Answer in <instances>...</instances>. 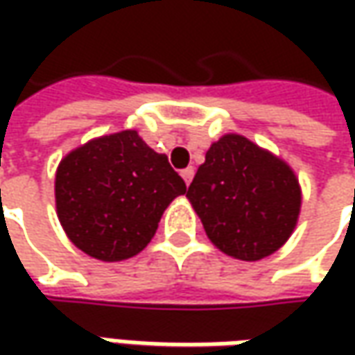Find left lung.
<instances>
[{
    "instance_id": "left-lung-1",
    "label": "left lung",
    "mask_w": 355,
    "mask_h": 355,
    "mask_svg": "<svg viewBox=\"0 0 355 355\" xmlns=\"http://www.w3.org/2000/svg\"><path fill=\"white\" fill-rule=\"evenodd\" d=\"M185 182L168 156L136 130L103 136L73 150L55 178L57 215L67 237L89 257L116 263L146 249Z\"/></svg>"
}]
</instances>
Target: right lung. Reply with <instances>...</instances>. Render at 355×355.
Listing matches in <instances>:
<instances>
[{"label":"right lung","mask_w":355,"mask_h":355,"mask_svg":"<svg viewBox=\"0 0 355 355\" xmlns=\"http://www.w3.org/2000/svg\"><path fill=\"white\" fill-rule=\"evenodd\" d=\"M185 198L213 245L241 261L279 251L293 235L302 201L294 171L237 136L213 144Z\"/></svg>","instance_id":"right-lung-1"}]
</instances>
